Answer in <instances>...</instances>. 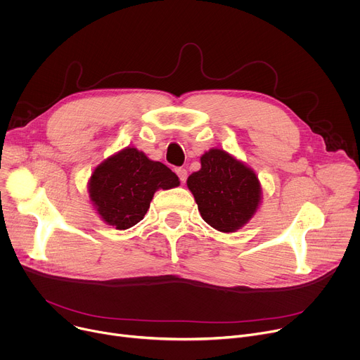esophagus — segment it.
<instances>
[{
    "label": "esophagus",
    "mask_w": 360,
    "mask_h": 360,
    "mask_svg": "<svg viewBox=\"0 0 360 360\" xmlns=\"http://www.w3.org/2000/svg\"><path fill=\"white\" fill-rule=\"evenodd\" d=\"M175 172H176V175L179 176L181 182H185V181H186V176H188V171H186L185 168H176V169H175Z\"/></svg>",
    "instance_id": "esophagus-1"
}]
</instances>
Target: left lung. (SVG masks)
Segmentation results:
<instances>
[{
	"mask_svg": "<svg viewBox=\"0 0 360 360\" xmlns=\"http://www.w3.org/2000/svg\"><path fill=\"white\" fill-rule=\"evenodd\" d=\"M202 219L219 232L240 229L259 208L262 188L256 174L224 149L200 157V169L188 176Z\"/></svg>",
	"mask_w": 360,
	"mask_h": 360,
	"instance_id": "left-lung-1",
	"label": "left lung"
}]
</instances>
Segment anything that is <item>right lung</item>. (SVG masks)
Wrapping results in <instances>:
<instances>
[{"label": "right lung", "instance_id": "obj_1", "mask_svg": "<svg viewBox=\"0 0 360 360\" xmlns=\"http://www.w3.org/2000/svg\"><path fill=\"white\" fill-rule=\"evenodd\" d=\"M178 185L179 178L167 165L128 146L94 169L88 192L101 219L124 231L143 219L158 189Z\"/></svg>", "mask_w": 360, "mask_h": 360}]
</instances>
